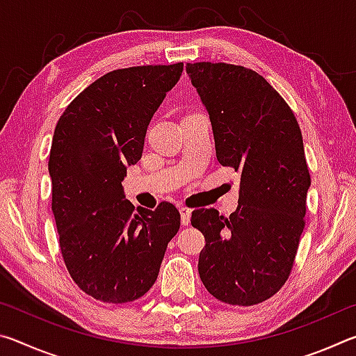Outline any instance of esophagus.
<instances>
[{"label":"esophagus","instance_id":"obj_1","mask_svg":"<svg viewBox=\"0 0 356 356\" xmlns=\"http://www.w3.org/2000/svg\"><path fill=\"white\" fill-rule=\"evenodd\" d=\"M179 212H180V222H182V226H188L191 220V210H188L186 207H179Z\"/></svg>","mask_w":356,"mask_h":356}]
</instances>
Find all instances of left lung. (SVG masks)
Masks as SVG:
<instances>
[{
    "instance_id": "left-lung-1",
    "label": "left lung",
    "mask_w": 356,
    "mask_h": 356,
    "mask_svg": "<svg viewBox=\"0 0 356 356\" xmlns=\"http://www.w3.org/2000/svg\"><path fill=\"white\" fill-rule=\"evenodd\" d=\"M212 124L216 159L240 174L229 218L200 209L191 226L206 237L197 272L227 305L262 303L291 273L305 227L311 177L297 119L257 72L242 65H185Z\"/></svg>"
}]
</instances>
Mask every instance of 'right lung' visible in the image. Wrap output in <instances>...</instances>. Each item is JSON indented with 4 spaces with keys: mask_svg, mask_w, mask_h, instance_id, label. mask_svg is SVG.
<instances>
[{
    "mask_svg": "<svg viewBox=\"0 0 356 356\" xmlns=\"http://www.w3.org/2000/svg\"><path fill=\"white\" fill-rule=\"evenodd\" d=\"M182 70L179 63L108 72L56 124L48 172L61 254L78 287L105 303L138 300L154 286L180 227L171 202L134 212L122 180Z\"/></svg>",
    "mask_w": 356,
    "mask_h": 356,
    "instance_id": "right-lung-1",
    "label": "right lung"
}]
</instances>
